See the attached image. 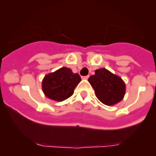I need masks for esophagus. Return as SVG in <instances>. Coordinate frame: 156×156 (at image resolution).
<instances>
[{"label":"esophagus","instance_id":"esophagus-1","mask_svg":"<svg viewBox=\"0 0 156 156\" xmlns=\"http://www.w3.org/2000/svg\"><path fill=\"white\" fill-rule=\"evenodd\" d=\"M89 75H86V76H82V79H88V78H89Z\"/></svg>","mask_w":156,"mask_h":156}]
</instances>
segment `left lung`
Wrapping results in <instances>:
<instances>
[{
	"label": "left lung",
	"instance_id": "8db88e82",
	"mask_svg": "<svg viewBox=\"0 0 156 156\" xmlns=\"http://www.w3.org/2000/svg\"><path fill=\"white\" fill-rule=\"evenodd\" d=\"M94 89L98 100L106 105H114L124 97L126 85L120 77L105 68L95 70V74L88 79Z\"/></svg>",
	"mask_w": 156,
	"mask_h": 156
}]
</instances>
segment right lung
I'll use <instances>...</instances> for the list:
<instances>
[{
    "label": "right lung",
    "mask_w": 156,
    "mask_h": 156,
    "mask_svg": "<svg viewBox=\"0 0 156 156\" xmlns=\"http://www.w3.org/2000/svg\"><path fill=\"white\" fill-rule=\"evenodd\" d=\"M80 82L79 74H74L67 67H61L44 76L42 90L48 98L55 101H63L72 96L74 89Z\"/></svg>",
    "instance_id": "add662e5"
}]
</instances>
